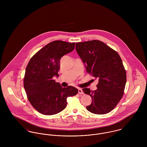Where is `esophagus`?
<instances>
[{
  "instance_id": "esophagus-1",
  "label": "esophagus",
  "mask_w": 147,
  "mask_h": 147,
  "mask_svg": "<svg viewBox=\"0 0 147 147\" xmlns=\"http://www.w3.org/2000/svg\"><path fill=\"white\" fill-rule=\"evenodd\" d=\"M78 93L79 94H84V92H83L82 89H81V88H78Z\"/></svg>"
}]
</instances>
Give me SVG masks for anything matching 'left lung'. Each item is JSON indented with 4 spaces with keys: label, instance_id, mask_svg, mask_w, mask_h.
Returning <instances> with one entry per match:
<instances>
[{
    "label": "left lung",
    "instance_id": "1",
    "mask_svg": "<svg viewBox=\"0 0 147 147\" xmlns=\"http://www.w3.org/2000/svg\"><path fill=\"white\" fill-rule=\"evenodd\" d=\"M76 50L87 72L98 80L96 90L83 89L92 97L86 109L96 114L109 113L122 98L126 85V70L120 56L98 40L78 42Z\"/></svg>",
    "mask_w": 147,
    "mask_h": 147
}]
</instances>
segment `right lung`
Here are the masks:
<instances>
[{
	"label": "right lung",
	"instance_id": "1",
	"mask_svg": "<svg viewBox=\"0 0 147 147\" xmlns=\"http://www.w3.org/2000/svg\"><path fill=\"white\" fill-rule=\"evenodd\" d=\"M75 43L63 41L50 42L39 50L28 64L24 87L32 106L43 115L59 113L67 105V98L75 96L77 88H62L53 78L59 76L60 61L64 55L72 51Z\"/></svg>",
	"mask_w": 147,
	"mask_h": 147
}]
</instances>
